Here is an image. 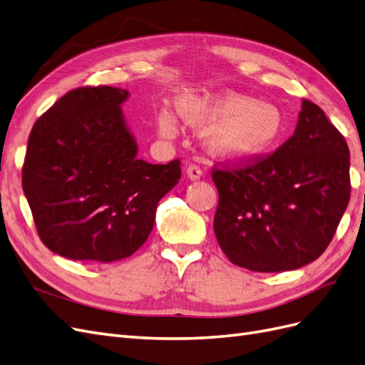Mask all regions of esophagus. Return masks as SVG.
I'll use <instances>...</instances> for the list:
<instances>
[{"label": "esophagus", "instance_id": "esophagus-1", "mask_svg": "<svg viewBox=\"0 0 365 365\" xmlns=\"http://www.w3.org/2000/svg\"><path fill=\"white\" fill-rule=\"evenodd\" d=\"M187 176H189L190 180H200L202 176V169L197 164H189V168H187Z\"/></svg>", "mask_w": 365, "mask_h": 365}]
</instances>
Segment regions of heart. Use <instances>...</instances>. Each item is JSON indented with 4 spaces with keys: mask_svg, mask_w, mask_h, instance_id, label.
I'll list each match as a JSON object with an SVG mask.
<instances>
[{
    "mask_svg": "<svg viewBox=\"0 0 365 365\" xmlns=\"http://www.w3.org/2000/svg\"><path fill=\"white\" fill-rule=\"evenodd\" d=\"M178 111L187 123L205 128L210 148L233 157H254L267 150L283 129V115L277 106L256 102L235 93L185 96L178 102ZM161 135L176 134V117L163 108L157 117Z\"/></svg>",
    "mask_w": 365,
    "mask_h": 365,
    "instance_id": "1",
    "label": "heart"
}]
</instances>
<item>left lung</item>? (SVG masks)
Segmentation results:
<instances>
[{
  "instance_id": "left-lung-1",
  "label": "left lung",
  "mask_w": 365,
  "mask_h": 365,
  "mask_svg": "<svg viewBox=\"0 0 365 365\" xmlns=\"http://www.w3.org/2000/svg\"><path fill=\"white\" fill-rule=\"evenodd\" d=\"M346 138L303 98L294 135L267 157L213 165V228L231 263L257 272L302 268L334 239L350 200Z\"/></svg>"
}]
</instances>
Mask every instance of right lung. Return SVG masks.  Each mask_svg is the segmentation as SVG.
Listing matches in <instances>:
<instances>
[{
	"mask_svg": "<svg viewBox=\"0 0 365 365\" xmlns=\"http://www.w3.org/2000/svg\"><path fill=\"white\" fill-rule=\"evenodd\" d=\"M128 91L81 86L31 128L23 190L42 244L62 257L114 262L149 237L157 204L181 178V161L150 164L120 105Z\"/></svg>",
	"mask_w": 365,
	"mask_h": 365,
	"instance_id": "1",
	"label": "right lung"
}]
</instances>
